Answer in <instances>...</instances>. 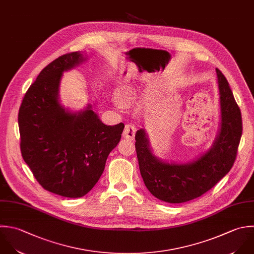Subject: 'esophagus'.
Instances as JSON below:
<instances>
[{
	"instance_id": "esophagus-1",
	"label": "esophagus",
	"mask_w": 254,
	"mask_h": 254,
	"mask_svg": "<svg viewBox=\"0 0 254 254\" xmlns=\"http://www.w3.org/2000/svg\"><path fill=\"white\" fill-rule=\"evenodd\" d=\"M135 132H136V128L133 125H126V127L124 128V131H123V136L126 139L132 140L134 138Z\"/></svg>"
}]
</instances>
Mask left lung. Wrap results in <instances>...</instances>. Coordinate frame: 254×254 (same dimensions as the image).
<instances>
[{"label":"left lung","instance_id":"8db88e82","mask_svg":"<svg viewBox=\"0 0 254 254\" xmlns=\"http://www.w3.org/2000/svg\"><path fill=\"white\" fill-rule=\"evenodd\" d=\"M221 129L211 149L188 164H169L155 157L143 129L135 134V150L143 182L157 199L179 204L194 200L211 190L232 169L243 134V120L229 82L217 68Z\"/></svg>","mask_w":254,"mask_h":254}]
</instances>
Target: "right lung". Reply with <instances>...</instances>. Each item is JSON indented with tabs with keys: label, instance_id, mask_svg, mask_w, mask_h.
<instances>
[{
	"label": "right lung",
	"instance_id": "obj_1",
	"mask_svg": "<svg viewBox=\"0 0 254 254\" xmlns=\"http://www.w3.org/2000/svg\"><path fill=\"white\" fill-rule=\"evenodd\" d=\"M86 58L80 51L59 56L41 70L18 111L20 152L40 186L66 198H81L99 181L123 123L107 126L91 109L65 111L58 102L62 73Z\"/></svg>",
	"mask_w": 254,
	"mask_h": 254
}]
</instances>
